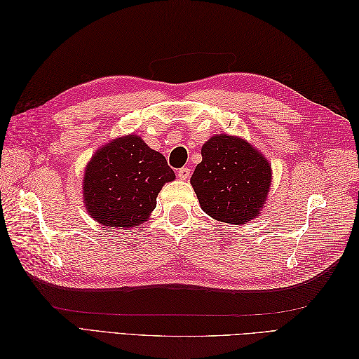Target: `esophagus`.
<instances>
[{"instance_id":"34e87169","label":"esophagus","mask_w":359,"mask_h":359,"mask_svg":"<svg viewBox=\"0 0 359 359\" xmlns=\"http://www.w3.org/2000/svg\"><path fill=\"white\" fill-rule=\"evenodd\" d=\"M189 177H190V169L189 168L178 169V178L180 180H187Z\"/></svg>"}]
</instances>
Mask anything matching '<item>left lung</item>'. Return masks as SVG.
<instances>
[{
	"instance_id": "obj_1",
	"label": "left lung",
	"mask_w": 359,
	"mask_h": 359,
	"mask_svg": "<svg viewBox=\"0 0 359 359\" xmlns=\"http://www.w3.org/2000/svg\"><path fill=\"white\" fill-rule=\"evenodd\" d=\"M271 177L268 160L244 139L217 135L203 144L190 182L214 220L245 224L264 208Z\"/></svg>"
}]
</instances>
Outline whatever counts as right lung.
Instances as JSON below:
<instances>
[{
	"instance_id": "add662e5",
	"label": "right lung",
	"mask_w": 359,
	"mask_h": 359,
	"mask_svg": "<svg viewBox=\"0 0 359 359\" xmlns=\"http://www.w3.org/2000/svg\"><path fill=\"white\" fill-rule=\"evenodd\" d=\"M175 180L165 156L136 135L114 139L90 160L83 177V203L106 227H135L148 220L166 182Z\"/></svg>"
}]
</instances>
